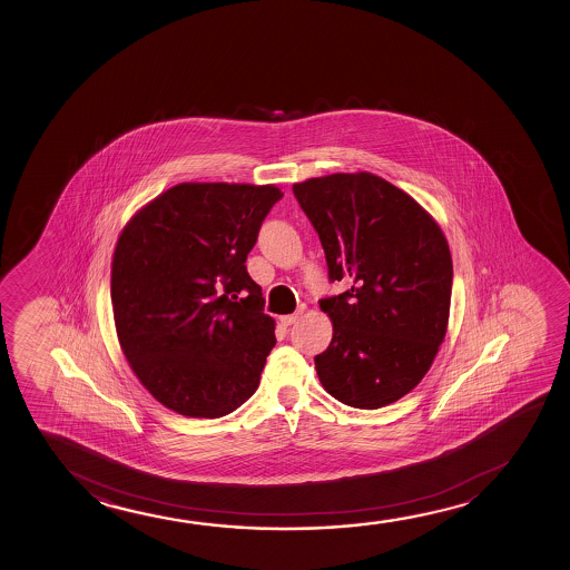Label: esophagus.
Wrapping results in <instances>:
<instances>
[{
    "instance_id": "obj_1",
    "label": "esophagus",
    "mask_w": 570,
    "mask_h": 570,
    "mask_svg": "<svg viewBox=\"0 0 570 570\" xmlns=\"http://www.w3.org/2000/svg\"><path fill=\"white\" fill-rule=\"evenodd\" d=\"M304 313V309H297L296 313H292V315H284V317H281V323L284 325V327H289V325H294L297 320H299V315Z\"/></svg>"
}]
</instances>
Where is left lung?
I'll list each match as a JSON object with an SVG mask.
<instances>
[{"label":"left lung","instance_id":"obj_1","mask_svg":"<svg viewBox=\"0 0 570 570\" xmlns=\"http://www.w3.org/2000/svg\"><path fill=\"white\" fill-rule=\"evenodd\" d=\"M320 235L328 282L351 288L320 299L333 321L315 356L336 401L380 409L414 390L436 358L450 317L453 266L436 222L372 173H336L292 187Z\"/></svg>","mask_w":570,"mask_h":570}]
</instances>
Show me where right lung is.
<instances>
[{"label": "right lung", "instance_id": "add662e5", "mask_svg": "<svg viewBox=\"0 0 570 570\" xmlns=\"http://www.w3.org/2000/svg\"><path fill=\"white\" fill-rule=\"evenodd\" d=\"M282 196L273 185L183 183L118 237V343L144 387L175 413L219 419L257 391L276 338L245 261Z\"/></svg>", "mask_w": 570, "mask_h": 570}]
</instances>
